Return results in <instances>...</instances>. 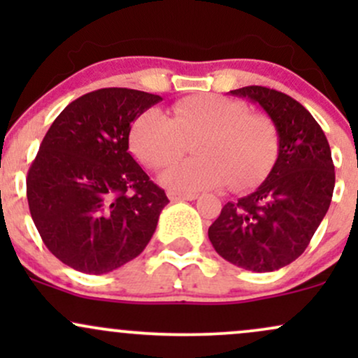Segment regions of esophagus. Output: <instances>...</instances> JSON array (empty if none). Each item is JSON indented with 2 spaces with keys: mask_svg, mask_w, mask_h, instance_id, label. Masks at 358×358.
I'll list each match as a JSON object with an SVG mask.
<instances>
[{
  "mask_svg": "<svg viewBox=\"0 0 358 358\" xmlns=\"http://www.w3.org/2000/svg\"><path fill=\"white\" fill-rule=\"evenodd\" d=\"M196 193H180V192H168V199L171 202H182V200H195Z\"/></svg>",
  "mask_w": 358,
  "mask_h": 358,
  "instance_id": "obj_1",
  "label": "esophagus"
}]
</instances>
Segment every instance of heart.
<instances>
[{
	"label": "heart",
	"mask_w": 358,
	"mask_h": 358,
	"mask_svg": "<svg viewBox=\"0 0 358 358\" xmlns=\"http://www.w3.org/2000/svg\"><path fill=\"white\" fill-rule=\"evenodd\" d=\"M195 139L193 151L199 158L162 175V183L171 190L196 192L227 183L234 190H248L271 173L279 153L273 119L250 113L245 102L215 94L185 97L173 106L171 117L148 109L129 133L133 153L155 170L182 158L188 141Z\"/></svg>",
	"instance_id": "b5f03b06"
}]
</instances>
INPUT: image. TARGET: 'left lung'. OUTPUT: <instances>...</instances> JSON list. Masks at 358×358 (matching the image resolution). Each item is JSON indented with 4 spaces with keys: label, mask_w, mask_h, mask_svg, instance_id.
<instances>
[{
    "label": "left lung",
    "mask_w": 358,
    "mask_h": 358,
    "mask_svg": "<svg viewBox=\"0 0 358 358\" xmlns=\"http://www.w3.org/2000/svg\"><path fill=\"white\" fill-rule=\"evenodd\" d=\"M231 94L256 102L276 122L279 153L256 192L224 205L208 239L237 268L269 273L305 252L330 207L335 166L323 129L293 97L261 85Z\"/></svg>",
    "instance_id": "1"
}]
</instances>
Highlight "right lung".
<instances>
[{"instance_id": "1", "label": "right lung", "mask_w": 358, "mask_h": 358, "mask_svg": "<svg viewBox=\"0 0 358 358\" xmlns=\"http://www.w3.org/2000/svg\"><path fill=\"white\" fill-rule=\"evenodd\" d=\"M162 97L108 87L67 106L27 176L31 219L47 249L85 274L138 257L170 202L131 156V122Z\"/></svg>"}]
</instances>
